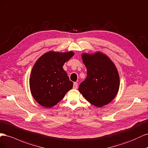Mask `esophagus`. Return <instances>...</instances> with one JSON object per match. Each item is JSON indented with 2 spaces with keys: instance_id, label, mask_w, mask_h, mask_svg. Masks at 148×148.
<instances>
[{
  "instance_id": "1",
  "label": "esophagus",
  "mask_w": 148,
  "mask_h": 148,
  "mask_svg": "<svg viewBox=\"0 0 148 148\" xmlns=\"http://www.w3.org/2000/svg\"><path fill=\"white\" fill-rule=\"evenodd\" d=\"M77 86H78V84L77 82H74V84H73V88L74 89H76V88H77Z\"/></svg>"
}]
</instances>
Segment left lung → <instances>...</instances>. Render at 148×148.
<instances>
[{
	"mask_svg": "<svg viewBox=\"0 0 148 148\" xmlns=\"http://www.w3.org/2000/svg\"><path fill=\"white\" fill-rule=\"evenodd\" d=\"M87 68V77L80 84L79 91L88 102L102 107L114 99L119 90L120 77L115 65L101 52L82 54Z\"/></svg>",
	"mask_w": 148,
	"mask_h": 148,
	"instance_id": "1",
	"label": "left lung"
}]
</instances>
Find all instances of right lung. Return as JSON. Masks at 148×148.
<instances>
[{
	"instance_id": "right-lung-1",
	"label": "right lung",
	"mask_w": 148,
	"mask_h": 148,
	"mask_svg": "<svg viewBox=\"0 0 148 148\" xmlns=\"http://www.w3.org/2000/svg\"><path fill=\"white\" fill-rule=\"evenodd\" d=\"M74 54L73 51H51L36 61L29 77V88L33 97L41 106H54L72 89L73 82L62 66Z\"/></svg>"
}]
</instances>
